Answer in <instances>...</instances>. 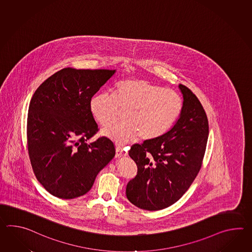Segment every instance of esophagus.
Here are the masks:
<instances>
[{
	"label": "esophagus",
	"mask_w": 252,
	"mask_h": 252,
	"mask_svg": "<svg viewBox=\"0 0 252 252\" xmlns=\"http://www.w3.org/2000/svg\"><path fill=\"white\" fill-rule=\"evenodd\" d=\"M126 157V153L124 151L121 147L116 148V158H121V157Z\"/></svg>",
	"instance_id": "1"
}]
</instances>
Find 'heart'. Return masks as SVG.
Here are the masks:
<instances>
[{"mask_svg": "<svg viewBox=\"0 0 252 252\" xmlns=\"http://www.w3.org/2000/svg\"><path fill=\"white\" fill-rule=\"evenodd\" d=\"M114 96L104 93L92 95L90 109L103 126L117 121L118 110H125V122L103 130V134L117 145L124 146L139 137L143 141L157 139L165 134L179 118L183 97L143 78L118 81L113 89Z\"/></svg>", "mask_w": 252, "mask_h": 252, "instance_id": "1", "label": "heart"}]
</instances>
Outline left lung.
<instances>
[{
	"label": "left lung",
	"mask_w": 252,
	"mask_h": 252,
	"mask_svg": "<svg viewBox=\"0 0 252 252\" xmlns=\"http://www.w3.org/2000/svg\"><path fill=\"white\" fill-rule=\"evenodd\" d=\"M184 107L177 121L157 139L135 145L129 157L137 174L126 185V197L136 207L158 211L174 204L188 190L201 169L209 125L201 102L180 84Z\"/></svg>",
	"instance_id": "obj_1"
}]
</instances>
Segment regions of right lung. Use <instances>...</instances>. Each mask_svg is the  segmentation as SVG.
I'll use <instances>...</instances> for the list:
<instances>
[{"instance_id":"add662e5","label":"right lung","mask_w":252,"mask_h":252,"mask_svg":"<svg viewBox=\"0 0 252 252\" xmlns=\"http://www.w3.org/2000/svg\"><path fill=\"white\" fill-rule=\"evenodd\" d=\"M116 72L66 67L35 91L27 121L29 157L36 178L52 195H84L115 157L108 138L87 141L97 131L90 98Z\"/></svg>"}]
</instances>
